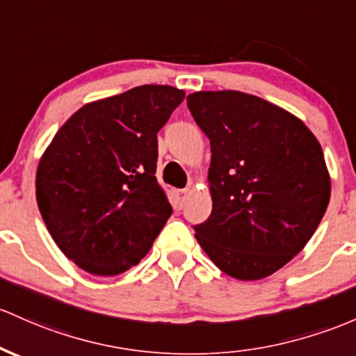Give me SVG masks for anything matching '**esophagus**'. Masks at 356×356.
<instances>
[{
  "label": "esophagus",
  "instance_id": "1",
  "mask_svg": "<svg viewBox=\"0 0 356 356\" xmlns=\"http://www.w3.org/2000/svg\"><path fill=\"white\" fill-rule=\"evenodd\" d=\"M174 194H175V197H177L179 206H181V208H182V206H184L187 196H189V191H187V189H177Z\"/></svg>",
  "mask_w": 356,
  "mask_h": 356
}]
</instances>
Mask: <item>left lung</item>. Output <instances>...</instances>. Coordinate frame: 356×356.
I'll return each mask as SVG.
<instances>
[{"label":"left lung","instance_id":"1","mask_svg":"<svg viewBox=\"0 0 356 356\" xmlns=\"http://www.w3.org/2000/svg\"><path fill=\"white\" fill-rule=\"evenodd\" d=\"M187 108L211 143L213 211L194 226L220 270L272 275L306 247L326 213L331 181L323 148L286 109L240 91H199Z\"/></svg>","mask_w":356,"mask_h":356}]
</instances>
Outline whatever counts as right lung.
Segmentation results:
<instances>
[{
  "mask_svg": "<svg viewBox=\"0 0 356 356\" xmlns=\"http://www.w3.org/2000/svg\"><path fill=\"white\" fill-rule=\"evenodd\" d=\"M186 92L145 84L86 104L37 169V202L57 247L83 270L118 275L147 255L172 214L157 134Z\"/></svg>",
  "mask_w": 356,
  "mask_h": 356,
  "instance_id": "1",
  "label": "right lung"
}]
</instances>
